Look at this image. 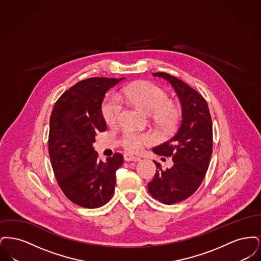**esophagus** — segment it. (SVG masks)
<instances>
[{"mask_svg": "<svg viewBox=\"0 0 261 261\" xmlns=\"http://www.w3.org/2000/svg\"><path fill=\"white\" fill-rule=\"evenodd\" d=\"M124 161L125 162H140L141 159L138 158V156H134L130 153H125L124 154Z\"/></svg>", "mask_w": 261, "mask_h": 261, "instance_id": "obj_1", "label": "esophagus"}]
</instances>
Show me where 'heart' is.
<instances>
[{
  "mask_svg": "<svg viewBox=\"0 0 261 261\" xmlns=\"http://www.w3.org/2000/svg\"><path fill=\"white\" fill-rule=\"evenodd\" d=\"M125 101L141 111L152 115L161 124L171 126L176 118V109L162 88L150 82H138L125 88L122 92ZM122 106L119 99L111 95L101 108L106 122L109 125L115 124L120 116ZM152 142V138L148 133H139L134 131H125L121 144L125 149L132 152H139Z\"/></svg>",
  "mask_w": 261,
  "mask_h": 261,
  "instance_id": "heart-1",
  "label": "heart"
}]
</instances>
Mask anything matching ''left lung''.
I'll list each match as a JSON object with an SVG mask.
<instances>
[{"label": "left lung", "mask_w": 261, "mask_h": 261, "mask_svg": "<svg viewBox=\"0 0 261 261\" xmlns=\"http://www.w3.org/2000/svg\"><path fill=\"white\" fill-rule=\"evenodd\" d=\"M168 81L182 106L180 126L170 140L152 151L172 158L173 166L165 171L159 162L153 179L148 184L153 199L172 204L192 196L201 184L212 153V122L206 100L184 81L165 72L152 73Z\"/></svg>", "instance_id": "8db88e82"}]
</instances>
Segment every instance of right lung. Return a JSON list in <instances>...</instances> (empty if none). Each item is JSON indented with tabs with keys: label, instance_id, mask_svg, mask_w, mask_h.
<instances>
[{
	"label": "right lung",
	"instance_id": "add662e5",
	"mask_svg": "<svg viewBox=\"0 0 261 261\" xmlns=\"http://www.w3.org/2000/svg\"><path fill=\"white\" fill-rule=\"evenodd\" d=\"M121 77H92L65 91L55 103L50 118L49 154L63 194L75 204L98 208L113 196L115 172L123 155L114 153L101 162L93 144L107 129L101 105L108 91Z\"/></svg>",
	"mask_w": 261,
	"mask_h": 261
}]
</instances>
